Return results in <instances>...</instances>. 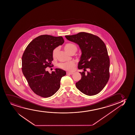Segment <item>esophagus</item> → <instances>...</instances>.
<instances>
[{
  "label": "esophagus",
  "mask_w": 135,
  "mask_h": 135,
  "mask_svg": "<svg viewBox=\"0 0 135 135\" xmlns=\"http://www.w3.org/2000/svg\"><path fill=\"white\" fill-rule=\"evenodd\" d=\"M73 74V73H72V72H67V74L72 75Z\"/></svg>",
  "instance_id": "1"
}]
</instances>
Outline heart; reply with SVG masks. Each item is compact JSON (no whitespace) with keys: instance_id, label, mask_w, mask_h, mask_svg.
<instances>
[{"instance_id":"heart-1","label":"heart","mask_w":135,"mask_h":135,"mask_svg":"<svg viewBox=\"0 0 135 135\" xmlns=\"http://www.w3.org/2000/svg\"><path fill=\"white\" fill-rule=\"evenodd\" d=\"M64 49L66 51L69 53L72 50H75L76 51H77V47L75 45L72 43H67L64 46ZM58 51V47L55 48L52 52V56L53 58H55L56 56V54ZM58 67L60 68L67 70L68 71H72L74 70L75 68V64L74 62H60L58 64Z\"/></svg>"}]
</instances>
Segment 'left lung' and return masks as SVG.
I'll use <instances>...</instances> for the list:
<instances>
[{
  "mask_svg": "<svg viewBox=\"0 0 135 135\" xmlns=\"http://www.w3.org/2000/svg\"><path fill=\"white\" fill-rule=\"evenodd\" d=\"M65 37L79 45L82 51L78 68L84 71L80 72L82 77L76 83L77 89L87 95L99 93L109 78L110 61L104 41L98 36L84 32ZM87 69L89 71L86 73Z\"/></svg>",
  "mask_w": 135,
  "mask_h": 135,
  "instance_id": "left-lung-1",
  "label": "left lung"
}]
</instances>
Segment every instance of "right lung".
<instances>
[{
  "instance_id": "right-lung-1",
  "label": "right lung",
  "mask_w": 135,
  "mask_h": 135,
  "mask_svg": "<svg viewBox=\"0 0 135 135\" xmlns=\"http://www.w3.org/2000/svg\"><path fill=\"white\" fill-rule=\"evenodd\" d=\"M64 42L62 36L41 35L29 43L23 54V74L31 89L38 95L49 97L60 88L61 79L66 75V72L56 68L50 74L46 68L53 66L52 51Z\"/></svg>"
}]
</instances>
